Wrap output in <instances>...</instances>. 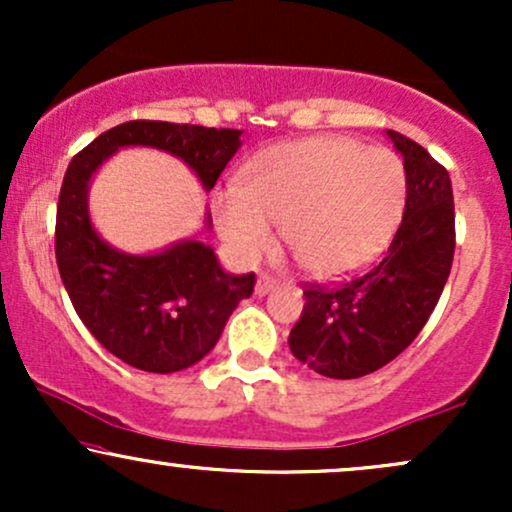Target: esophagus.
<instances>
[{
  "label": "esophagus",
  "mask_w": 512,
  "mask_h": 512,
  "mask_svg": "<svg viewBox=\"0 0 512 512\" xmlns=\"http://www.w3.org/2000/svg\"><path fill=\"white\" fill-rule=\"evenodd\" d=\"M276 286V281L274 279H269V276H260V279H257V284H255V293L257 296H264V293H269Z\"/></svg>",
  "instance_id": "esophagus-1"
}]
</instances>
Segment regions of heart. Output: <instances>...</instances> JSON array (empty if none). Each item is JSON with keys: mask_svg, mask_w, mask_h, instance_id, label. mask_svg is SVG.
<instances>
[{"mask_svg": "<svg viewBox=\"0 0 512 512\" xmlns=\"http://www.w3.org/2000/svg\"><path fill=\"white\" fill-rule=\"evenodd\" d=\"M407 197L397 154L351 137L269 146L245 166L243 185L214 192V221L240 260L284 240L313 276L339 279L368 267L395 236Z\"/></svg>", "mask_w": 512, "mask_h": 512, "instance_id": "b5f03b06", "label": "heart"}]
</instances>
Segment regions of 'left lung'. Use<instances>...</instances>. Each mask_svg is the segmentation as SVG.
I'll use <instances>...</instances> for the list:
<instances>
[{
  "label": "left lung",
  "instance_id": "1",
  "mask_svg": "<svg viewBox=\"0 0 512 512\" xmlns=\"http://www.w3.org/2000/svg\"><path fill=\"white\" fill-rule=\"evenodd\" d=\"M387 139L404 158L407 202L385 260L337 289L310 286L289 334L291 354L325 378H361L402 354L424 330L452 267L448 170L404 134L387 129Z\"/></svg>",
  "mask_w": 512,
  "mask_h": 512
}]
</instances>
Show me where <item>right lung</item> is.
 <instances>
[{
  "instance_id": "1",
  "label": "right lung",
  "mask_w": 512,
  "mask_h": 512,
  "mask_svg": "<svg viewBox=\"0 0 512 512\" xmlns=\"http://www.w3.org/2000/svg\"><path fill=\"white\" fill-rule=\"evenodd\" d=\"M243 129L175 122H122L93 139L64 173L57 204L55 255L76 315L110 354L149 373H175L202 361L226 320L250 298L255 274H228L211 245L185 238L132 255L93 228L88 187L120 149L144 146L180 158L211 190L240 149ZM211 228V214H204Z\"/></svg>"
}]
</instances>
